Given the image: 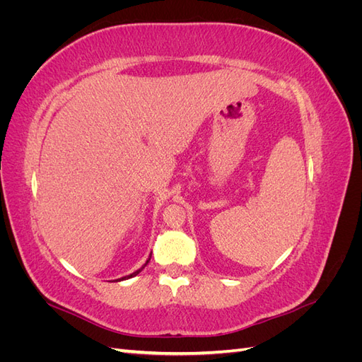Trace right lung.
Wrapping results in <instances>:
<instances>
[{
  "label": "right lung",
  "mask_w": 362,
  "mask_h": 362,
  "mask_svg": "<svg viewBox=\"0 0 362 362\" xmlns=\"http://www.w3.org/2000/svg\"><path fill=\"white\" fill-rule=\"evenodd\" d=\"M149 259H151V255H149V258L146 259V262H145V264L144 266H141L139 270H136L134 273H131V275H128V276H124V278H119V279H116V282H119V281H125V279H129V278H133V276H136V275H139V273L141 272V270H144L145 267H146V264H148V262H149Z\"/></svg>",
  "instance_id": "1"
}]
</instances>
